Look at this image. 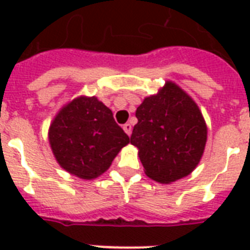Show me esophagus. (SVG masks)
<instances>
[{
    "mask_svg": "<svg viewBox=\"0 0 250 250\" xmlns=\"http://www.w3.org/2000/svg\"><path fill=\"white\" fill-rule=\"evenodd\" d=\"M123 129H125V132L127 133L128 136L132 133V125H129V123H125V125H123Z\"/></svg>",
    "mask_w": 250,
    "mask_h": 250,
    "instance_id": "1",
    "label": "esophagus"
}]
</instances>
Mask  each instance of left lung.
<instances>
[{"instance_id":"obj_1","label":"left lung","mask_w":250,"mask_h":250,"mask_svg":"<svg viewBox=\"0 0 250 250\" xmlns=\"http://www.w3.org/2000/svg\"><path fill=\"white\" fill-rule=\"evenodd\" d=\"M131 144L139 148L145 174L158 183L189 175L201 160L208 129L198 106L176 84L146 97L136 110Z\"/></svg>"}]
</instances>
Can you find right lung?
I'll return each instance as SVG.
<instances>
[{
	"mask_svg": "<svg viewBox=\"0 0 250 250\" xmlns=\"http://www.w3.org/2000/svg\"><path fill=\"white\" fill-rule=\"evenodd\" d=\"M49 143L64 170L78 178L94 179L109 168L129 137L101 101L79 97L57 114Z\"/></svg>",
	"mask_w": 250,
	"mask_h": 250,
	"instance_id": "obj_1",
	"label": "right lung"
}]
</instances>
